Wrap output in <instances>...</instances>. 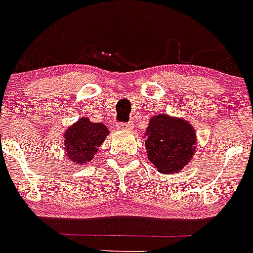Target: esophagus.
<instances>
[{"label":"esophagus","instance_id":"esophagus-1","mask_svg":"<svg viewBox=\"0 0 253 253\" xmlns=\"http://www.w3.org/2000/svg\"><path fill=\"white\" fill-rule=\"evenodd\" d=\"M117 130H132L133 124L132 123H119L116 125Z\"/></svg>","mask_w":253,"mask_h":253}]
</instances>
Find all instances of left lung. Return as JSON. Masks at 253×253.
<instances>
[{
    "instance_id": "left-lung-1",
    "label": "left lung",
    "mask_w": 253,
    "mask_h": 253,
    "mask_svg": "<svg viewBox=\"0 0 253 253\" xmlns=\"http://www.w3.org/2000/svg\"><path fill=\"white\" fill-rule=\"evenodd\" d=\"M147 158L162 173H175L191 162L196 151L195 129L180 117H151L145 133Z\"/></svg>"
}]
</instances>
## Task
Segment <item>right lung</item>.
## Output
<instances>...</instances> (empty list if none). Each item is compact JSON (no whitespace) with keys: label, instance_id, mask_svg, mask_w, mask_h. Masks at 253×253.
I'll return each instance as SVG.
<instances>
[{"label":"right lung","instance_id":"add662e5","mask_svg":"<svg viewBox=\"0 0 253 253\" xmlns=\"http://www.w3.org/2000/svg\"><path fill=\"white\" fill-rule=\"evenodd\" d=\"M108 128L102 123H91L87 117L70 125L64 134L66 157L77 165H86L104 142Z\"/></svg>","mask_w":253,"mask_h":253}]
</instances>
